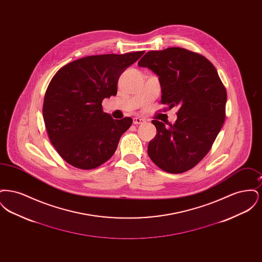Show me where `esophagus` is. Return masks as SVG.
Returning a JSON list of instances; mask_svg holds the SVG:
<instances>
[{"label":"esophagus","mask_w":262,"mask_h":262,"mask_svg":"<svg viewBox=\"0 0 262 262\" xmlns=\"http://www.w3.org/2000/svg\"><path fill=\"white\" fill-rule=\"evenodd\" d=\"M143 123H145L144 119H141V118H135L134 119V124L135 125H140V124H143Z\"/></svg>","instance_id":"esophagus-1"}]
</instances>
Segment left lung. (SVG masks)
Wrapping results in <instances>:
<instances>
[{"label":"left lung","mask_w":262,"mask_h":262,"mask_svg":"<svg viewBox=\"0 0 262 262\" xmlns=\"http://www.w3.org/2000/svg\"><path fill=\"white\" fill-rule=\"evenodd\" d=\"M138 66L159 76L161 103L179 107L174 124L152 121L157 134L148 143V156L165 172H187L211 149L224 124V84L210 61L184 48L150 51Z\"/></svg>","instance_id":"8db88e82"}]
</instances>
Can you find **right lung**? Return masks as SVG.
Listing matches in <instances>:
<instances>
[{
  "mask_svg": "<svg viewBox=\"0 0 262 262\" xmlns=\"http://www.w3.org/2000/svg\"><path fill=\"white\" fill-rule=\"evenodd\" d=\"M144 54L88 56L53 76L45 93L43 118L51 143L66 162L91 170L108 161L133 124L103 112L102 101L117 94L120 75Z\"/></svg>",
  "mask_w": 262,
  "mask_h": 262,
  "instance_id": "obj_1",
  "label": "right lung"
}]
</instances>
